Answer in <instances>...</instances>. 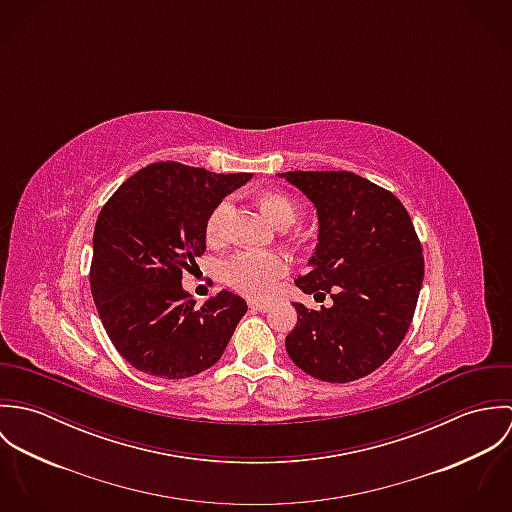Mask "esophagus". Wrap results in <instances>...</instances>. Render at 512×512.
Segmentation results:
<instances>
[{"label":"esophagus","instance_id":"1","mask_svg":"<svg viewBox=\"0 0 512 512\" xmlns=\"http://www.w3.org/2000/svg\"><path fill=\"white\" fill-rule=\"evenodd\" d=\"M248 307L252 311H258V313H266L270 309V303H264V301H248Z\"/></svg>","mask_w":512,"mask_h":512}]
</instances>
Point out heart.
Segmentation results:
<instances>
[{
  "label": "heart",
  "mask_w": 512,
  "mask_h": 512,
  "mask_svg": "<svg viewBox=\"0 0 512 512\" xmlns=\"http://www.w3.org/2000/svg\"><path fill=\"white\" fill-rule=\"evenodd\" d=\"M260 213L276 228L284 230L299 217V205L288 193L264 191L256 197ZM230 203H219L205 222V238L211 246H220L226 238V220ZM286 260L272 252H238L222 264V280L236 292L248 297H268L276 282L286 274Z\"/></svg>",
  "instance_id": "b5f03b06"
}]
</instances>
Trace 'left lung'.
Returning <instances> with one entry per match:
<instances>
[{
  "label": "left lung",
  "instance_id": "obj_1",
  "mask_svg": "<svg viewBox=\"0 0 512 512\" xmlns=\"http://www.w3.org/2000/svg\"><path fill=\"white\" fill-rule=\"evenodd\" d=\"M317 211V246L303 293L331 295L319 311L293 303L286 337L295 365L317 380L353 382L384 365L412 323L424 280L422 244L404 205L351 171L278 173Z\"/></svg>",
  "mask_w": 512,
  "mask_h": 512
}]
</instances>
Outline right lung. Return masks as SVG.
I'll return each mask as SVG.
<instances>
[{"label":"right lung","mask_w":512,"mask_h":512,"mask_svg":"<svg viewBox=\"0 0 512 512\" xmlns=\"http://www.w3.org/2000/svg\"><path fill=\"white\" fill-rule=\"evenodd\" d=\"M252 173L151 163L102 207L94 226L92 297L116 351L159 378L195 376L222 357L248 305L222 292L195 307L183 270L207 248L205 222Z\"/></svg>","instance_id":"right-lung-1"}]
</instances>
